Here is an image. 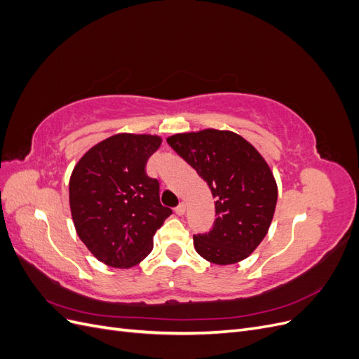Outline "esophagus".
<instances>
[{
  "mask_svg": "<svg viewBox=\"0 0 359 359\" xmlns=\"http://www.w3.org/2000/svg\"><path fill=\"white\" fill-rule=\"evenodd\" d=\"M175 212H177L178 215H182L184 212H186V203L181 202V203L177 206V208H175Z\"/></svg>",
  "mask_w": 359,
  "mask_h": 359,
  "instance_id": "obj_1",
  "label": "esophagus"
}]
</instances>
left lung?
Returning <instances> with one entry per match:
<instances>
[{"mask_svg":"<svg viewBox=\"0 0 359 359\" xmlns=\"http://www.w3.org/2000/svg\"><path fill=\"white\" fill-rule=\"evenodd\" d=\"M168 144L215 198L212 229L193 235L196 252L217 265L248 257L265 238L277 203V184L264 157L244 137L226 130L173 135Z\"/></svg>","mask_w":359,"mask_h":359,"instance_id":"1","label":"left lung"}]
</instances>
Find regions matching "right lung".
I'll use <instances>...</instances> for the list:
<instances>
[{
    "label": "right lung",
    "instance_id": "right-lung-1",
    "mask_svg": "<svg viewBox=\"0 0 359 359\" xmlns=\"http://www.w3.org/2000/svg\"><path fill=\"white\" fill-rule=\"evenodd\" d=\"M160 144L158 136L115 135L94 145L73 169L69 194L76 232L106 265H137L172 214L160 203L158 181L145 172Z\"/></svg>",
    "mask_w": 359,
    "mask_h": 359
}]
</instances>
